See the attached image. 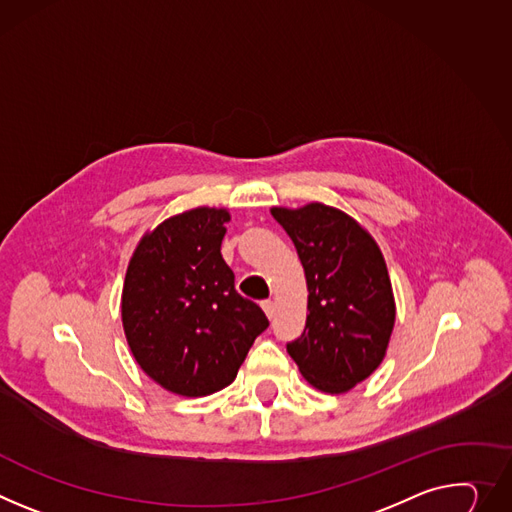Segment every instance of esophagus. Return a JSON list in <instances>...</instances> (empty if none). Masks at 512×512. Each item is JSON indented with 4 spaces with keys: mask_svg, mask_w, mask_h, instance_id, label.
<instances>
[{
    "mask_svg": "<svg viewBox=\"0 0 512 512\" xmlns=\"http://www.w3.org/2000/svg\"><path fill=\"white\" fill-rule=\"evenodd\" d=\"M261 308L265 310V314H267V318H273V312H275V306H273V302L271 300H263L261 302Z\"/></svg>",
    "mask_w": 512,
    "mask_h": 512,
    "instance_id": "1",
    "label": "esophagus"
}]
</instances>
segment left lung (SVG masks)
I'll return each instance as SVG.
<instances>
[{
  "mask_svg": "<svg viewBox=\"0 0 512 512\" xmlns=\"http://www.w3.org/2000/svg\"><path fill=\"white\" fill-rule=\"evenodd\" d=\"M290 235L308 286L306 329L288 343L304 380L320 392L345 394L386 357L396 302L384 255L347 212L310 202L273 206Z\"/></svg>",
  "mask_w": 512,
  "mask_h": 512,
  "instance_id": "left-lung-1",
  "label": "left lung"
}]
</instances>
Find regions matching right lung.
<instances>
[{"instance_id":"1","label":"right lung","mask_w":512,"mask_h":512,"mask_svg":"<svg viewBox=\"0 0 512 512\" xmlns=\"http://www.w3.org/2000/svg\"><path fill=\"white\" fill-rule=\"evenodd\" d=\"M230 214L198 206L165 218L138 241L122 286V327L145 374L188 396L214 394L237 378L253 341L269 327L237 294L220 245Z\"/></svg>"}]
</instances>
